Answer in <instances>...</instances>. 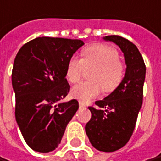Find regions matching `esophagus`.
<instances>
[{"mask_svg":"<svg viewBox=\"0 0 161 161\" xmlns=\"http://www.w3.org/2000/svg\"><path fill=\"white\" fill-rule=\"evenodd\" d=\"M80 107L81 108H87V106H86V104L85 103H81V102H80Z\"/></svg>","mask_w":161,"mask_h":161,"instance_id":"esophagus-1","label":"esophagus"}]
</instances>
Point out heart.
<instances>
[{
	"mask_svg": "<svg viewBox=\"0 0 161 161\" xmlns=\"http://www.w3.org/2000/svg\"><path fill=\"white\" fill-rule=\"evenodd\" d=\"M86 69H93L89 75L92 81L80 83L72 89V95L83 103L96 98L103 91L111 92L124 77V66L118 60L116 50L105 45H94L85 48L82 58L73 56L66 66V78L71 83L81 79Z\"/></svg>",
	"mask_w": 161,
	"mask_h": 161,
	"instance_id": "obj_1",
	"label": "heart"
}]
</instances>
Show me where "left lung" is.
<instances>
[{"instance_id":"obj_1","label":"left lung","mask_w":161,"mask_h":161,"mask_svg":"<svg viewBox=\"0 0 161 161\" xmlns=\"http://www.w3.org/2000/svg\"><path fill=\"white\" fill-rule=\"evenodd\" d=\"M124 53L125 77L116 89L89 107L91 119L85 126L91 145L101 152H115L125 146L132 135L143 102L146 65L137 46L119 36H103Z\"/></svg>"}]
</instances>
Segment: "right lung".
<instances>
[{
    "label": "right lung",
    "mask_w": 161,
    "mask_h": 161,
    "mask_svg": "<svg viewBox=\"0 0 161 161\" xmlns=\"http://www.w3.org/2000/svg\"><path fill=\"white\" fill-rule=\"evenodd\" d=\"M83 45L80 39L42 36L23 45L15 56V120L32 150H55L78 110L77 100L61 101L70 90L66 79L68 60Z\"/></svg>",
    "instance_id": "right-lung-1"
}]
</instances>
